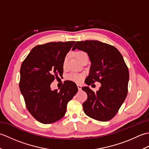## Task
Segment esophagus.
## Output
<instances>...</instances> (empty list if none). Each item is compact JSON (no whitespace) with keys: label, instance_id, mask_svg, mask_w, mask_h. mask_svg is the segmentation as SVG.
<instances>
[{"label":"esophagus","instance_id":"34e87169","mask_svg":"<svg viewBox=\"0 0 149 149\" xmlns=\"http://www.w3.org/2000/svg\"><path fill=\"white\" fill-rule=\"evenodd\" d=\"M77 88H78L79 90H81V88H82V86L81 84H77Z\"/></svg>","mask_w":149,"mask_h":149}]
</instances>
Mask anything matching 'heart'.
<instances>
[{
    "label": "heart",
    "instance_id": "obj_1",
    "mask_svg": "<svg viewBox=\"0 0 149 149\" xmlns=\"http://www.w3.org/2000/svg\"><path fill=\"white\" fill-rule=\"evenodd\" d=\"M85 55H86V54L83 51H77L76 53H75V57H76L79 61H80V59ZM66 62H67V58H65L64 61H63V64L64 67L66 66ZM83 77V75L77 74V73H71V74H70L67 76V79L68 80L74 81L75 83H80Z\"/></svg>",
    "mask_w": 149,
    "mask_h": 149
}]
</instances>
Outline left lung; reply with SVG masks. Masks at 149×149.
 Returning a JSON list of instances; mask_svg holds the SVG:
<instances>
[{
  "mask_svg": "<svg viewBox=\"0 0 149 149\" xmlns=\"http://www.w3.org/2000/svg\"><path fill=\"white\" fill-rule=\"evenodd\" d=\"M87 52L91 61L88 86L99 82L96 93L88 86L82 88L88 95L83 104L84 112L91 118L106 122L112 119L124 102L128 91L129 74L123 56L116 47L97 40L77 42L72 48Z\"/></svg>",
  "mask_w": 149,
  "mask_h": 149,
  "instance_id": "obj_1",
  "label": "left lung"
}]
</instances>
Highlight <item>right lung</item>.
Returning a JSON list of instances; mask_svg holds the SVG:
<instances>
[{
    "mask_svg": "<svg viewBox=\"0 0 149 149\" xmlns=\"http://www.w3.org/2000/svg\"><path fill=\"white\" fill-rule=\"evenodd\" d=\"M75 42H50L31 50L22 62L19 87L27 109L40 123L49 124L62 118L66 106L78 91L75 83L65 81L58 90L50 84L63 73V61Z\"/></svg>",
    "mask_w": 149,
    "mask_h": 149,
    "instance_id": "obj_1",
    "label": "right lung"
}]
</instances>
